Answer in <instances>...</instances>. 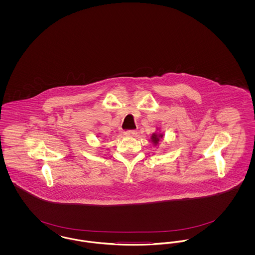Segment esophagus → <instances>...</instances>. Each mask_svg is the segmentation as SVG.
I'll return each instance as SVG.
<instances>
[{"label": "esophagus", "instance_id": "1", "mask_svg": "<svg viewBox=\"0 0 255 255\" xmlns=\"http://www.w3.org/2000/svg\"><path fill=\"white\" fill-rule=\"evenodd\" d=\"M136 133H137L136 131H134V130H131V131H127V132H125L124 134H125L126 136H130V137H133V136H135V135H136Z\"/></svg>", "mask_w": 255, "mask_h": 255}]
</instances>
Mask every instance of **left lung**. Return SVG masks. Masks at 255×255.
Instances as JSON below:
<instances>
[{"mask_svg": "<svg viewBox=\"0 0 255 255\" xmlns=\"http://www.w3.org/2000/svg\"><path fill=\"white\" fill-rule=\"evenodd\" d=\"M162 136H163L162 133H154L151 135V140H152V142L154 143V145H158V141H159V139H160Z\"/></svg>", "mask_w": 255, "mask_h": 255, "instance_id": "8db88e82", "label": "left lung"}]
</instances>
